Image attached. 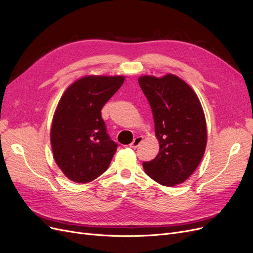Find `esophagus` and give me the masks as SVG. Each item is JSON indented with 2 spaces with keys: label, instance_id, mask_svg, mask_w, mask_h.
Returning <instances> with one entry per match:
<instances>
[{
  "label": "esophagus",
  "instance_id": "esophagus-1",
  "mask_svg": "<svg viewBox=\"0 0 253 253\" xmlns=\"http://www.w3.org/2000/svg\"><path fill=\"white\" fill-rule=\"evenodd\" d=\"M141 141H142V137L141 136L136 137V138L133 140V142L129 144V147H131L132 149H136L141 143Z\"/></svg>",
  "mask_w": 253,
  "mask_h": 253
}]
</instances>
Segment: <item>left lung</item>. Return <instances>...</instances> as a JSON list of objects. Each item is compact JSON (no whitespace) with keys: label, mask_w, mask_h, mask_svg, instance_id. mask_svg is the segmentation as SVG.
Here are the masks:
<instances>
[{"label":"left lung","mask_w":253,"mask_h":253,"mask_svg":"<svg viewBox=\"0 0 253 253\" xmlns=\"http://www.w3.org/2000/svg\"><path fill=\"white\" fill-rule=\"evenodd\" d=\"M138 82L151 105L159 141L157 156L142 167L152 179L173 187L193 174L205 154L204 110L195 91L177 76H141Z\"/></svg>","instance_id":"left-lung-1"}]
</instances>
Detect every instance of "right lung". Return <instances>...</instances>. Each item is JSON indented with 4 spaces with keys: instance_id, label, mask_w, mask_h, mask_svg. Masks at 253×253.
Here are the masks:
<instances>
[{
    "instance_id": "1",
    "label": "right lung",
    "mask_w": 253,
    "mask_h": 253,
    "mask_svg": "<svg viewBox=\"0 0 253 253\" xmlns=\"http://www.w3.org/2000/svg\"><path fill=\"white\" fill-rule=\"evenodd\" d=\"M124 82V76H85L61 97L50 143L55 162L68 179L85 183L108 170L118 144L106 133L101 110Z\"/></svg>"
}]
</instances>
